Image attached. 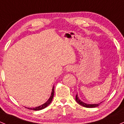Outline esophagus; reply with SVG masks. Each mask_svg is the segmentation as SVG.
<instances>
[{
  "label": "esophagus",
  "mask_w": 124,
  "mask_h": 124,
  "mask_svg": "<svg viewBox=\"0 0 124 124\" xmlns=\"http://www.w3.org/2000/svg\"><path fill=\"white\" fill-rule=\"evenodd\" d=\"M66 70L67 72H70L73 70V67L72 66H68L66 68Z\"/></svg>",
  "instance_id": "obj_1"
}]
</instances>
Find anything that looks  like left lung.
Returning a JSON list of instances; mask_svg holds the SVG:
<instances>
[{
  "instance_id": "left-lung-1",
  "label": "left lung",
  "mask_w": 124,
  "mask_h": 124,
  "mask_svg": "<svg viewBox=\"0 0 124 124\" xmlns=\"http://www.w3.org/2000/svg\"><path fill=\"white\" fill-rule=\"evenodd\" d=\"M75 100H76V101H77L79 104L83 106V107H85V108H95V107H98V106L100 105V104H101V103H102V102H101V103H99V104H86V103L84 102H82V101L80 100L79 99L78 96V94L76 95Z\"/></svg>"
}]
</instances>
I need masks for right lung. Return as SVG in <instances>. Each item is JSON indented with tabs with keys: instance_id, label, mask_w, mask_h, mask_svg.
<instances>
[{
	"instance_id": "right-lung-1",
	"label": "right lung",
	"mask_w": 124,
	"mask_h": 124,
	"mask_svg": "<svg viewBox=\"0 0 124 124\" xmlns=\"http://www.w3.org/2000/svg\"><path fill=\"white\" fill-rule=\"evenodd\" d=\"M54 86H53L51 96H50L49 100H47L45 103H44L43 104L39 106V107H35V108H27V107H25V108L29 109H31V110H33V111H39V110L43 109H44L45 108H46V107H47L49 105L51 104L53 98H54Z\"/></svg>"
}]
</instances>
